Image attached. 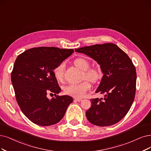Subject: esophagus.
Wrapping results in <instances>:
<instances>
[{
  "label": "esophagus",
  "mask_w": 151,
  "mask_h": 151,
  "mask_svg": "<svg viewBox=\"0 0 151 151\" xmlns=\"http://www.w3.org/2000/svg\"><path fill=\"white\" fill-rule=\"evenodd\" d=\"M74 99L76 100V101H82V99L80 98H75Z\"/></svg>",
  "instance_id": "34e87169"
}]
</instances>
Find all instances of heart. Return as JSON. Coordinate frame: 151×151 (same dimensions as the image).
I'll use <instances>...</instances> for the list:
<instances>
[{"label": "heart", "mask_w": 151, "mask_h": 151, "mask_svg": "<svg viewBox=\"0 0 151 151\" xmlns=\"http://www.w3.org/2000/svg\"><path fill=\"white\" fill-rule=\"evenodd\" d=\"M74 65L83 71L81 78L84 80L79 84L70 85L64 88L63 91L67 94L75 97L84 96L87 91L91 88V83H96L102 76V73L98 66H90V62L84 58H78L73 61ZM64 63H60L53 70L54 76L58 81L64 80Z\"/></svg>", "instance_id": "heart-1"}]
</instances>
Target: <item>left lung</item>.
I'll return each mask as SVG.
<instances>
[{
  "instance_id": "1",
  "label": "left lung",
  "mask_w": 151,
  "mask_h": 151,
  "mask_svg": "<svg viewBox=\"0 0 151 151\" xmlns=\"http://www.w3.org/2000/svg\"><path fill=\"white\" fill-rule=\"evenodd\" d=\"M96 60L103 73L96 93L104 98L91 99L87 110L88 120L94 125L109 126L127 114L134 100L136 90L135 66L128 55L112 43L96 44L75 49Z\"/></svg>"
}]
</instances>
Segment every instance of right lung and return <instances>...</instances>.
Wrapping results in <instances>:
<instances>
[{"instance_id": "obj_1", "label": "right lung", "mask_w": 151, "mask_h": 151, "mask_svg": "<svg viewBox=\"0 0 151 151\" xmlns=\"http://www.w3.org/2000/svg\"><path fill=\"white\" fill-rule=\"evenodd\" d=\"M73 52V49L40 47L27 50L17 58L11 81L21 111L33 123L42 126L57 123L73 102L70 96L57 95L61 88L53 70ZM48 92L55 93L51 100L46 96Z\"/></svg>"}]
</instances>
